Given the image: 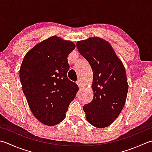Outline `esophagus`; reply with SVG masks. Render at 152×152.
Segmentation results:
<instances>
[{
	"instance_id": "1",
	"label": "esophagus",
	"mask_w": 152,
	"mask_h": 152,
	"mask_svg": "<svg viewBox=\"0 0 152 152\" xmlns=\"http://www.w3.org/2000/svg\"><path fill=\"white\" fill-rule=\"evenodd\" d=\"M76 84H77V85L78 86L79 88H82V82H81V80H78V81L76 82Z\"/></svg>"
}]
</instances>
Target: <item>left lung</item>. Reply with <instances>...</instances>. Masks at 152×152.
Segmentation results:
<instances>
[{
	"mask_svg": "<svg viewBox=\"0 0 152 152\" xmlns=\"http://www.w3.org/2000/svg\"><path fill=\"white\" fill-rule=\"evenodd\" d=\"M76 47L93 71L94 97L83 107L87 121L99 129L113 123L126 102L129 84L125 68L107 41L93 37L78 41Z\"/></svg>",
	"mask_w": 152,
	"mask_h": 152,
	"instance_id": "left-lung-1",
	"label": "left lung"
}]
</instances>
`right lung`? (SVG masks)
<instances>
[{"mask_svg": "<svg viewBox=\"0 0 152 152\" xmlns=\"http://www.w3.org/2000/svg\"><path fill=\"white\" fill-rule=\"evenodd\" d=\"M75 47L72 41L50 37L29 50L21 64L20 79L29 109L49 126L64 119L78 91V86L67 77V57Z\"/></svg>", "mask_w": 152, "mask_h": 152, "instance_id": "1", "label": "right lung"}]
</instances>
